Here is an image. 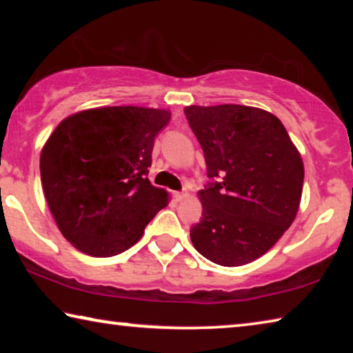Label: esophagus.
<instances>
[{"label": "esophagus", "mask_w": 353, "mask_h": 353, "mask_svg": "<svg viewBox=\"0 0 353 353\" xmlns=\"http://www.w3.org/2000/svg\"><path fill=\"white\" fill-rule=\"evenodd\" d=\"M174 196H176L177 201H183L185 198H187V193H185V191H177Z\"/></svg>", "instance_id": "34e87169"}]
</instances>
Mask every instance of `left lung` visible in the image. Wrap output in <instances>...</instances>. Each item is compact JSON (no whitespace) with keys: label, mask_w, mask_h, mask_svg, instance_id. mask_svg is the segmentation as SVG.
<instances>
[{"label":"left lung","mask_w":353,"mask_h":353,"mask_svg":"<svg viewBox=\"0 0 353 353\" xmlns=\"http://www.w3.org/2000/svg\"><path fill=\"white\" fill-rule=\"evenodd\" d=\"M183 112L210 179L198 193L202 219L191 227V243L216 265H246L266 254L296 218L301 154L282 121L266 110L223 104Z\"/></svg>","instance_id":"left-lung-1"}]
</instances>
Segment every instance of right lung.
Listing matches in <instances>:
<instances>
[{"instance_id":"obj_1","label":"right lung","mask_w":353,"mask_h":353,"mask_svg":"<svg viewBox=\"0 0 353 353\" xmlns=\"http://www.w3.org/2000/svg\"><path fill=\"white\" fill-rule=\"evenodd\" d=\"M170 118L163 109L101 107L65 118L45 143L40 176L48 207L81 252H124L168 205V193L151 185L148 168Z\"/></svg>"}]
</instances>
